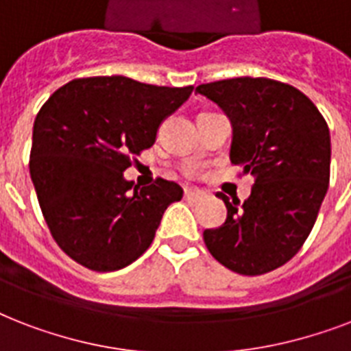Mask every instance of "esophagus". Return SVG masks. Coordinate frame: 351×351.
<instances>
[{
    "label": "esophagus",
    "mask_w": 351,
    "mask_h": 351,
    "mask_svg": "<svg viewBox=\"0 0 351 351\" xmlns=\"http://www.w3.org/2000/svg\"><path fill=\"white\" fill-rule=\"evenodd\" d=\"M184 198H186V200H191V202H197V200H200V198H202V193L197 191V189H189V187H186V191H184Z\"/></svg>",
    "instance_id": "34e87169"
}]
</instances>
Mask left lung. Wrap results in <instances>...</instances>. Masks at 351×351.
Returning a JSON list of instances; mask_svg holds the SVG:
<instances>
[{"mask_svg": "<svg viewBox=\"0 0 351 351\" xmlns=\"http://www.w3.org/2000/svg\"><path fill=\"white\" fill-rule=\"evenodd\" d=\"M233 125L230 158L255 176L247 200L219 193L228 219L204 231L209 253L240 275H264L293 258L315 224L330 184V129L313 101L269 78L197 87Z\"/></svg>", "mask_w": 351, "mask_h": 351, "instance_id": "1", "label": "left lung"}]
</instances>
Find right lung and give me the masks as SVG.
<instances>
[{"label":"right lung","mask_w":351,"mask_h":351,"mask_svg":"<svg viewBox=\"0 0 351 351\" xmlns=\"http://www.w3.org/2000/svg\"><path fill=\"white\" fill-rule=\"evenodd\" d=\"M191 93L193 85L95 76L69 82L43 104L32 129L30 178L52 239L73 261L117 271L151 245L164 211L184 191L164 178L134 186L123 171Z\"/></svg>","instance_id":"1"}]
</instances>
